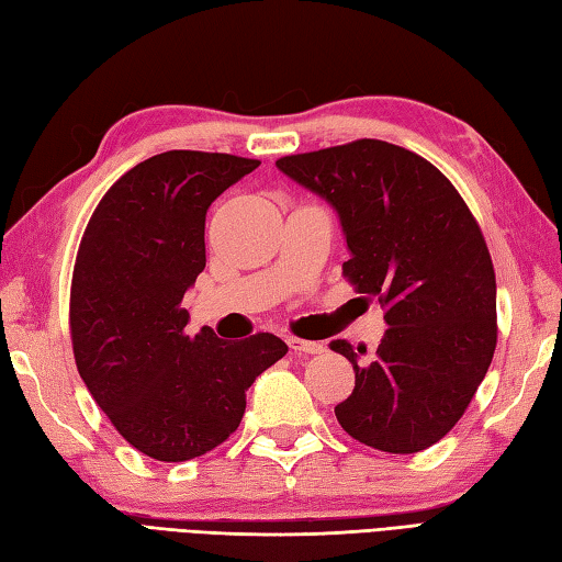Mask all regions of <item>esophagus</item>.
<instances>
[{
    "label": "esophagus",
    "mask_w": 562,
    "mask_h": 562,
    "mask_svg": "<svg viewBox=\"0 0 562 562\" xmlns=\"http://www.w3.org/2000/svg\"><path fill=\"white\" fill-rule=\"evenodd\" d=\"M288 346L294 350V353L300 356H318L324 353L326 346L324 344H316V340H304V338H288Z\"/></svg>",
    "instance_id": "1"
}]
</instances>
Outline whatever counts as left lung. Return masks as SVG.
<instances>
[{
    "instance_id": "1",
    "label": "left lung",
    "mask_w": 562,
    "mask_h": 562,
    "mask_svg": "<svg viewBox=\"0 0 562 562\" xmlns=\"http://www.w3.org/2000/svg\"><path fill=\"white\" fill-rule=\"evenodd\" d=\"M278 168L324 196L344 226V278L378 296L387 331L336 406L348 436L384 453H419L458 424L497 348V280L485 236L446 175L387 140L284 156Z\"/></svg>"
}]
</instances>
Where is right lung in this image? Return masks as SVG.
I'll return each instance as SVG.
<instances>
[{
  "label": "right lung",
  "mask_w": 562,
  "mask_h": 562,
  "mask_svg": "<svg viewBox=\"0 0 562 562\" xmlns=\"http://www.w3.org/2000/svg\"><path fill=\"white\" fill-rule=\"evenodd\" d=\"M260 160L168 150L109 187L77 250L70 336L77 372L140 453L182 463L224 443L246 392L288 346L272 334L187 336L182 296L206 266V209Z\"/></svg>",
  "instance_id": "add662e5"
}]
</instances>
